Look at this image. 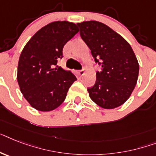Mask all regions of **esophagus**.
Returning <instances> with one entry per match:
<instances>
[{"label": "esophagus", "instance_id": "esophagus-1", "mask_svg": "<svg viewBox=\"0 0 156 156\" xmlns=\"http://www.w3.org/2000/svg\"><path fill=\"white\" fill-rule=\"evenodd\" d=\"M78 73H79V75L80 76H83L84 75V73H85V70L84 69H81V70H79L78 71Z\"/></svg>", "mask_w": 156, "mask_h": 156}]
</instances>
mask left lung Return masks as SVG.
<instances>
[{
	"instance_id": "obj_1",
	"label": "left lung",
	"mask_w": 156,
	"mask_h": 156,
	"mask_svg": "<svg viewBox=\"0 0 156 156\" xmlns=\"http://www.w3.org/2000/svg\"><path fill=\"white\" fill-rule=\"evenodd\" d=\"M80 34L91 50L95 62L102 66L96 83L87 88L90 98L103 108L120 106L129 98L138 79V60L127 41L101 22L77 23Z\"/></svg>"
}]
</instances>
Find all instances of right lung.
<instances>
[{
  "label": "right lung",
  "instance_id": "1",
  "mask_svg": "<svg viewBox=\"0 0 156 156\" xmlns=\"http://www.w3.org/2000/svg\"><path fill=\"white\" fill-rule=\"evenodd\" d=\"M79 29L69 21H55L35 33L20 53L17 81L24 97L34 108L54 110L64 102L76 77L57 65L63 48Z\"/></svg>",
  "mask_w": 156,
  "mask_h": 156
}]
</instances>
